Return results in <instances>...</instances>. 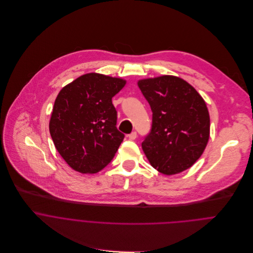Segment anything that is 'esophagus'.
Masks as SVG:
<instances>
[{
    "label": "esophagus",
    "instance_id": "1",
    "mask_svg": "<svg viewBox=\"0 0 253 253\" xmlns=\"http://www.w3.org/2000/svg\"><path fill=\"white\" fill-rule=\"evenodd\" d=\"M127 136H128V138H129V139H132V140H133V139H135V138H136L137 133H136L135 131H132V132H131V133H129Z\"/></svg>",
    "mask_w": 253,
    "mask_h": 253
}]
</instances>
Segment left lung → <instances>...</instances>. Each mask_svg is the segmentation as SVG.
<instances>
[{"instance_id": "obj_1", "label": "left lung", "mask_w": 253, "mask_h": 253, "mask_svg": "<svg viewBox=\"0 0 253 253\" xmlns=\"http://www.w3.org/2000/svg\"><path fill=\"white\" fill-rule=\"evenodd\" d=\"M153 112V126L141 143L149 164L172 175L189 169L204 154L211 120L205 99L186 81L165 75L137 82Z\"/></svg>"}]
</instances>
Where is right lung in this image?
<instances>
[{
	"instance_id": "obj_1",
	"label": "right lung",
	"mask_w": 253,
	"mask_h": 253,
	"mask_svg": "<svg viewBox=\"0 0 253 253\" xmlns=\"http://www.w3.org/2000/svg\"><path fill=\"white\" fill-rule=\"evenodd\" d=\"M126 84L121 78L89 73L58 93L49 133L59 154L74 170L96 173L114 159L125 134L116 126L112 98Z\"/></svg>"
}]
</instances>
